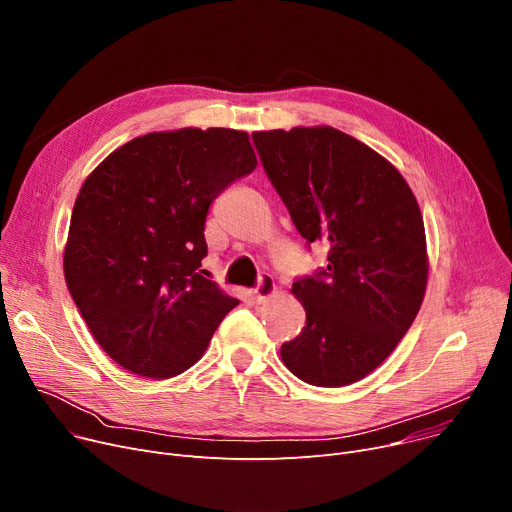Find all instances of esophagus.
Returning <instances> with one entry per match:
<instances>
[{"label": "esophagus", "mask_w": 512, "mask_h": 512, "mask_svg": "<svg viewBox=\"0 0 512 512\" xmlns=\"http://www.w3.org/2000/svg\"><path fill=\"white\" fill-rule=\"evenodd\" d=\"M274 292H276V282H274V278H272L270 274H261V276H259V282H257L255 290H253L255 299H257L259 303H263L265 299H270Z\"/></svg>", "instance_id": "esophagus-1"}]
</instances>
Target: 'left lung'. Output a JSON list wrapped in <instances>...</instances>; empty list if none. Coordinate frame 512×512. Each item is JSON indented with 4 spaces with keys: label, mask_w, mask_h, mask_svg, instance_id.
Instances as JSON below:
<instances>
[{
    "label": "left lung",
    "mask_w": 512,
    "mask_h": 512,
    "mask_svg": "<svg viewBox=\"0 0 512 512\" xmlns=\"http://www.w3.org/2000/svg\"><path fill=\"white\" fill-rule=\"evenodd\" d=\"M263 170L299 234L328 265L292 292L307 313L280 355L311 386L359 382L394 351L427 286L425 228L402 174L332 126L253 132Z\"/></svg>",
    "instance_id": "left-lung-1"
}]
</instances>
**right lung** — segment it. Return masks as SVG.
Returning a JSON list of instances; mask_svg holds the SVG:
<instances>
[{
	"instance_id": "obj_1",
	"label": "right lung",
	"mask_w": 512,
	"mask_h": 512,
	"mask_svg": "<svg viewBox=\"0 0 512 512\" xmlns=\"http://www.w3.org/2000/svg\"><path fill=\"white\" fill-rule=\"evenodd\" d=\"M249 134L149 132L107 155L76 197L64 276L103 351L166 380L193 367L238 299L207 280L211 201L255 170Z\"/></svg>"
}]
</instances>
